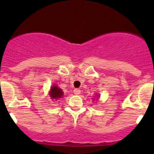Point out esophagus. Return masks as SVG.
<instances>
[{"label":"esophagus","instance_id":"obj_1","mask_svg":"<svg viewBox=\"0 0 154 154\" xmlns=\"http://www.w3.org/2000/svg\"><path fill=\"white\" fill-rule=\"evenodd\" d=\"M74 93L76 95H79V94H80V89H79V88H75V89L74 90Z\"/></svg>","mask_w":154,"mask_h":154}]
</instances>
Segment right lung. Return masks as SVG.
<instances>
[{"mask_svg":"<svg viewBox=\"0 0 154 154\" xmlns=\"http://www.w3.org/2000/svg\"><path fill=\"white\" fill-rule=\"evenodd\" d=\"M50 96L53 100H59L63 96V91L57 86H53L50 91Z\"/></svg>","mask_w":154,"mask_h":154,"instance_id":"add662e5","label":"right lung"}]
</instances>
